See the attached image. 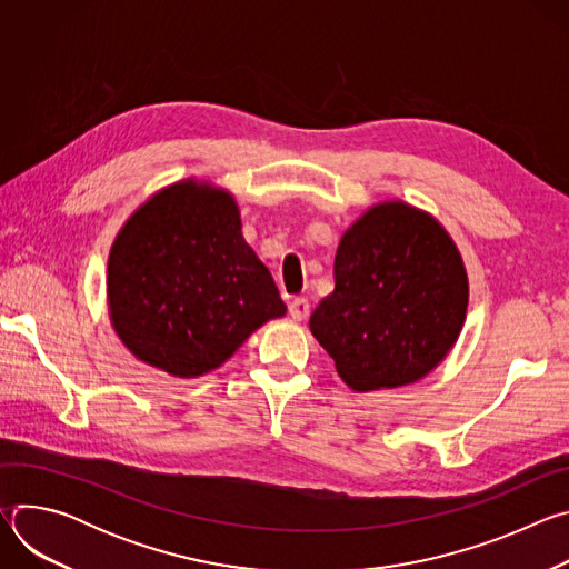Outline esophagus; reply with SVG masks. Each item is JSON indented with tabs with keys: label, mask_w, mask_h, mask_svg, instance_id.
I'll use <instances>...</instances> for the list:
<instances>
[{
	"label": "esophagus",
	"mask_w": 569,
	"mask_h": 569,
	"mask_svg": "<svg viewBox=\"0 0 569 569\" xmlns=\"http://www.w3.org/2000/svg\"><path fill=\"white\" fill-rule=\"evenodd\" d=\"M288 310H290V317H292V319L301 321V319H306L308 312H310V301H308L306 297H295V299L288 303Z\"/></svg>",
	"instance_id": "obj_1"
}]
</instances>
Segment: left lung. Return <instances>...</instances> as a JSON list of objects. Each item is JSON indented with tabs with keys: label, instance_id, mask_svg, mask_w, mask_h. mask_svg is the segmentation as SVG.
Wrapping results in <instances>:
<instances>
[{
	"label": "left lung",
	"instance_id": "1",
	"mask_svg": "<svg viewBox=\"0 0 569 569\" xmlns=\"http://www.w3.org/2000/svg\"><path fill=\"white\" fill-rule=\"evenodd\" d=\"M336 290L310 331L356 391L423 378L466 319L468 279L441 224L402 202L367 211L340 240Z\"/></svg>",
	"mask_w": 569,
	"mask_h": 569
}]
</instances>
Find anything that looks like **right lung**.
Returning a JSON list of instances; mask_svg holds the SVG:
<instances>
[{"instance_id": "right-lung-1", "label": "right lung", "mask_w": 569, "mask_h": 569, "mask_svg": "<svg viewBox=\"0 0 569 569\" xmlns=\"http://www.w3.org/2000/svg\"><path fill=\"white\" fill-rule=\"evenodd\" d=\"M114 329L143 362L180 378L220 367L286 303L240 233L236 202L182 182L150 198L108 261Z\"/></svg>"}]
</instances>
